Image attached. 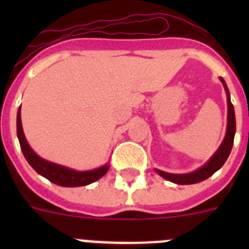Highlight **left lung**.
I'll list each match as a JSON object with an SVG mask.
<instances>
[{"mask_svg":"<svg viewBox=\"0 0 249 249\" xmlns=\"http://www.w3.org/2000/svg\"><path fill=\"white\" fill-rule=\"evenodd\" d=\"M222 83H223L224 89L227 91V105H228V123H227V132H226V137H224L223 142H222L221 147L218 148V151L215 152L214 156L211 158L206 164H204L202 168L197 169L192 173H187V175H172V173H166L162 172V171H158V175L162 176L163 178L168 179V181L173 182V183L177 184H193L198 183V182L204 181L208 177L213 175L215 171H218L222 166L224 164V162L227 160L228 156H230L231 151H232L233 141H234V133H236V117H234V108H233V105L231 102L230 98V92H228L227 86L226 82L223 81V78H221Z\"/></svg>","mask_w":249,"mask_h":249,"instance_id":"1","label":"left lung"}]
</instances>
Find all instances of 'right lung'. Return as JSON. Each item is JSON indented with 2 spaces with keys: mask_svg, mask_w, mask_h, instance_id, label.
Returning <instances> with one entry per match:
<instances>
[{
  "mask_svg": "<svg viewBox=\"0 0 249 249\" xmlns=\"http://www.w3.org/2000/svg\"><path fill=\"white\" fill-rule=\"evenodd\" d=\"M17 136H18L19 146H21L23 156L27 160L31 167L39 173L41 176L46 177L48 181L53 182L54 184L62 187H80L87 186L92 182L97 181L101 177L107 173L109 166H103L101 168L93 169V171H87V172H77L73 169L66 168V167L58 166V164L51 163L48 160H42L41 157L32 151L30 144L26 141L25 135H23V129H22L21 122V107L17 112Z\"/></svg>",
  "mask_w": 249,
  "mask_h": 249,
  "instance_id": "right-lung-1",
  "label": "right lung"
}]
</instances>
